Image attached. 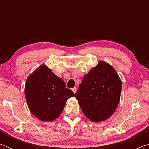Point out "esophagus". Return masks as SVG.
<instances>
[{
	"instance_id": "esophagus-1",
	"label": "esophagus",
	"mask_w": 149,
	"mask_h": 149,
	"mask_svg": "<svg viewBox=\"0 0 149 149\" xmlns=\"http://www.w3.org/2000/svg\"><path fill=\"white\" fill-rule=\"evenodd\" d=\"M72 91H74V93L75 94V93H76V91H77V88L76 87H74L72 89Z\"/></svg>"
}]
</instances>
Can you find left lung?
<instances>
[{"label": "left lung", "instance_id": "left-lung-1", "mask_svg": "<svg viewBox=\"0 0 149 149\" xmlns=\"http://www.w3.org/2000/svg\"><path fill=\"white\" fill-rule=\"evenodd\" d=\"M122 81L116 71L107 62L100 60L84 75L75 98L85 116L100 122L112 116L119 104Z\"/></svg>", "mask_w": 149, "mask_h": 149}]
</instances>
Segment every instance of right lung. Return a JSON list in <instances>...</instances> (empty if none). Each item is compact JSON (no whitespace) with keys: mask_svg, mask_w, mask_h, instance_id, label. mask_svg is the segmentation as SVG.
I'll return each mask as SVG.
<instances>
[{"mask_svg":"<svg viewBox=\"0 0 149 149\" xmlns=\"http://www.w3.org/2000/svg\"><path fill=\"white\" fill-rule=\"evenodd\" d=\"M74 93L65 88V82L42 64L27 77L25 96L33 114L43 122H50L60 116L67 100Z\"/></svg>","mask_w":149,"mask_h":149,"instance_id":"1","label":"right lung"}]
</instances>
